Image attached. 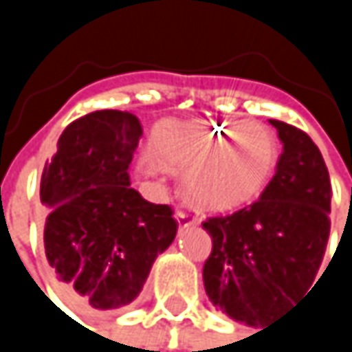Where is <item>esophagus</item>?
<instances>
[{"mask_svg":"<svg viewBox=\"0 0 352 352\" xmlns=\"http://www.w3.org/2000/svg\"><path fill=\"white\" fill-rule=\"evenodd\" d=\"M175 218H177L179 228H187V226H193V224L197 222V220H195V216H193V214H189V212H185V210H177Z\"/></svg>","mask_w":352,"mask_h":352,"instance_id":"34e87169","label":"esophagus"}]
</instances>
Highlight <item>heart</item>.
Segmentation results:
<instances>
[{
    "label": "heart",
    "instance_id": "b5f03b06",
    "mask_svg": "<svg viewBox=\"0 0 352 352\" xmlns=\"http://www.w3.org/2000/svg\"><path fill=\"white\" fill-rule=\"evenodd\" d=\"M153 161L185 173L183 193L201 210L230 212L254 201L275 173V134L252 122H185L159 126L148 144ZM142 175L153 167L142 165Z\"/></svg>",
    "mask_w": 352,
    "mask_h": 352
}]
</instances>
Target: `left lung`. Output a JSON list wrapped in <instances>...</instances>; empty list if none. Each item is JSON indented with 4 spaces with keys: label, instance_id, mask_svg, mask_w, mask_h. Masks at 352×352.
<instances>
[{
    "label": "left lung",
    "instance_id": "1",
    "mask_svg": "<svg viewBox=\"0 0 352 352\" xmlns=\"http://www.w3.org/2000/svg\"><path fill=\"white\" fill-rule=\"evenodd\" d=\"M269 122L283 144L273 179L254 204L201 224L212 236L206 294L248 326H263L312 287L330 234L332 189L318 146L300 128Z\"/></svg>",
    "mask_w": 352,
    "mask_h": 352
}]
</instances>
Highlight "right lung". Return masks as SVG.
Instances as JSON below:
<instances>
[{
	"label": "right lung",
	"mask_w": 352,
	"mask_h": 352,
	"mask_svg": "<svg viewBox=\"0 0 352 352\" xmlns=\"http://www.w3.org/2000/svg\"><path fill=\"white\" fill-rule=\"evenodd\" d=\"M140 136L134 113L91 111L65 128L56 155L44 165V252L60 292L77 306H128L155 258L175 241L173 210L130 187L128 169Z\"/></svg>",
	"instance_id": "1"
}]
</instances>
